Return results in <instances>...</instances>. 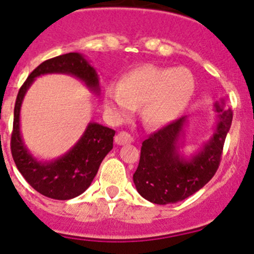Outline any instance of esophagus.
Returning a JSON list of instances; mask_svg holds the SVG:
<instances>
[{
	"mask_svg": "<svg viewBox=\"0 0 254 254\" xmlns=\"http://www.w3.org/2000/svg\"><path fill=\"white\" fill-rule=\"evenodd\" d=\"M114 141H116L117 145L123 146V145H127V143H131L132 141H134V138H132L131 135L127 134V132L122 131V132H119V134L116 136Z\"/></svg>",
	"mask_w": 254,
	"mask_h": 254,
	"instance_id": "esophagus-1",
	"label": "esophagus"
}]
</instances>
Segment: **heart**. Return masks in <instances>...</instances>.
<instances>
[{"mask_svg": "<svg viewBox=\"0 0 254 254\" xmlns=\"http://www.w3.org/2000/svg\"><path fill=\"white\" fill-rule=\"evenodd\" d=\"M196 91V79L189 69L152 64L137 66L122 76L118 86H108L105 106L118 120L131 117L142 107L141 117L149 127H162L185 112Z\"/></svg>", "mask_w": 254, "mask_h": 254, "instance_id": "1", "label": "heart"}]
</instances>
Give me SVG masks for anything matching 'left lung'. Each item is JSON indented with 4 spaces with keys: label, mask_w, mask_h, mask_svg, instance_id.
<instances>
[{
    "label": "left lung",
    "mask_w": 254,
    "mask_h": 254,
    "mask_svg": "<svg viewBox=\"0 0 254 254\" xmlns=\"http://www.w3.org/2000/svg\"><path fill=\"white\" fill-rule=\"evenodd\" d=\"M217 122L213 134L190 156L181 152L188 117L175 120L142 142L140 163L134 176L135 188L147 201L169 204L184 201L213 178L220 163L233 111L225 102H215Z\"/></svg>",
    "instance_id": "left-lung-1"
}]
</instances>
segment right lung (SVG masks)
Wrapping results in <instances>:
<instances>
[{
    "label": "right lung",
    "mask_w": 254,
    "mask_h": 254,
    "mask_svg": "<svg viewBox=\"0 0 254 254\" xmlns=\"http://www.w3.org/2000/svg\"><path fill=\"white\" fill-rule=\"evenodd\" d=\"M49 74H64L80 80L90 91L100 95V76L84 55L70 52L45 61L28 76L18 92L14 106L10 151L20 174L39 193L53 199H71L91 185L101 163L113 148L116 131L90 122L86 129L62 156L51 161L39 159L26 147L20 131V109L24 97L36 78Z\"/></svg>",
    "instance_id": "obj_1"
}]
</instances>
